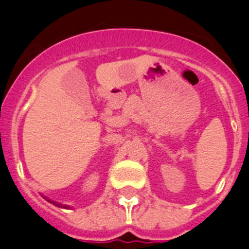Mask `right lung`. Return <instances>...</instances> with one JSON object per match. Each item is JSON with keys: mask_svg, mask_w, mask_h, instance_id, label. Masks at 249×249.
Masks as SVG:
<instances>
[{"mask_svg": "<svg viewBox=\"0 0 249 249\" xmlns=\"http://www.w3.org/2000/svg\"><path fill=\"white\" fill-rule=\"evenodd\" d=\"M59 207H62V206H61V204H59Z\"/></svg>", "mask_w": 249, "mask_h": 249, "instance_id": "add662e5", "label": "right lung"}]
</instances>
